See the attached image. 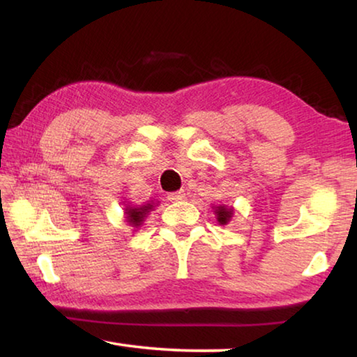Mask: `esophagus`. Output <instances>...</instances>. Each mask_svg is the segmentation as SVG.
Segmentation results:
<instances>
[{"label": "esophagus", "mask_w": 357, "mask_h": 357, "mask_svg": "<svg viewBox=\"0 0 357 357\" xmlns=\"http://www.w3.org/2000/svg\"><path fill=\"white\" fill-rule=\"evenodd\" d=\"M185 198V192L184 190H179V192H173L168 195V200L170 202H183Z\"/></svg>", "instance_id": "1"}]
</instances>
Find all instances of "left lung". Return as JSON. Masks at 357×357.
I'll return each mask as SVG.
<instances>
[{
	"label": "left lung",
	"mask_w": 357,
	"mask_h": 357,
	"mask_svg": "<svg viewBox=\"0 0 357 357\" xmlns=\"http://www.w3.org/2000/svg\"><path fill=\"white\" fill-rule=\"evenodd\" d=\"M213 209H214L215 219L220 223V225H227V223L231 220V217L234 214V209L225 206V204H215V206H213Z\"/></svg>",
	"instance_id": "left-lung-1"
}]
</instances>
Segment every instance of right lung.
<instances>
[{
	"mask_svg": "<svg viewBox=\"0 0 357 357\" xmlns=\"http://www.w3.org/2000/svg\"><path fill=\"white\" fill-rule=\"evenodd\" d=\"M154 206H157V203H154V202H148L144 204L128 203L124 208V215H126L124 219H126V222H128V225L135 228L134 231H137V229L143 225L144 220H146V217L151 211H154Z\"/></svg>",
	"mask_w": 357,
	"mask_h": 357,
	"instance_id": "1",
	"label": "right lung"
}]
</instances>
